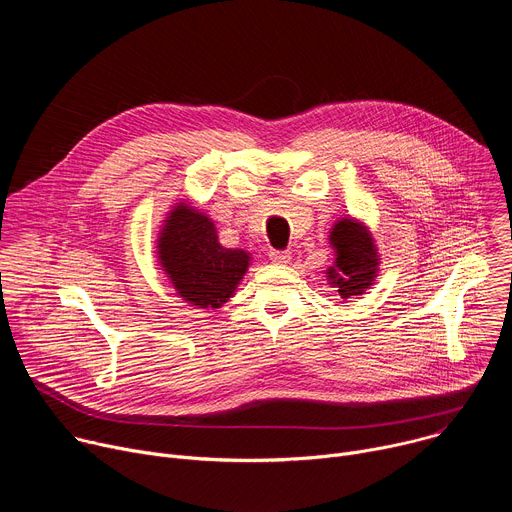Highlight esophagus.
I'll return each mask as SVG.
<instances>
[{
	"mask_svg": "<svg viewBox=\"0 0 512 512\" xmlns=\"http://www.w3.org/2000/svg\"><path fill=\"white\" fill-rule=\"evenodd\" d=\"M269 259L275 263V265H287L291 261V255L287 251H271L269 253Z\"/></svg>",
	"mask_w": 512,
	"mask_h": 512,
	"instance_id": "1",
	"label": "esophagus"
}]
</instances>
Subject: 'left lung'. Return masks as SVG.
<instances>
[{
	"label": "left lung",
	"instance_id": "left-lung-1",
	"mask_svg": "<svg viewBox=\"0 0 512 512\" xmlns=\"http://www.w3.org/2000/svg\"><path fill=\"white\" fill-rule=\"evenodd\" d=\"M328 241L334 249V263L326 269L332 287L342 300L362 296L375 285L381 271L379 247L369 227L354 216H342L330 229Z\"/></svg>",
	"mask_w": 512,
	"mask_h": 512
}]
</instances>
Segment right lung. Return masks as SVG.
Listing matches in <instances>:
<instances>
[{
    "label": "right lung",
    "instance_id": "1",
    "mask_svg": "<svg viewBox=\"0 0 512 512\" xmlns=\"http://www.w3.org/2000/svg\"><path fill=\"white\" fill-rule=\"evenodd\" d=\"M156 257L176 296L196 308H223L237 291L251 253L218 243L214 221L178 198L166 212L156 237Z\"/></svg>",
    "mask_w": 512,
    "mask_h": 512
}]
</instances>
